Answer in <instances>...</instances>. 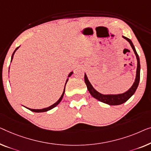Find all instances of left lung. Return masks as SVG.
<instances>
[{
  "label": "left lung",
  "instance_id": "obj_1",
  "mask_svg": "<svg viewBox=\"0 0 151 151\" xmlns=\"http://www.w3.org/2000/svg\"><path fill=\"white\" fill-rule=\"evenodd\" d=\"M123 37L124 39H125L127 41H128L129 43H130L131 46H132V49L134 50V53L135 54V56H136L137 61L136 77H135V82L134 83V84L132 85V86L127 91L123 94H119V95H103V94L99 93V92H97L93 88L90 82H89V80H88V78H87L86 73L84 74V82L86 83L87 89H88V91H89L91 95L93 96L94 98H95L96 99L99 100V101L105 103V104H106L110 105V106L121 105L127 101V100L135 93L137 86H138L139 78H140V63H139V58L138 54H137L136 50L135 49V47L134 44H133L132 41H131L129 39L126 37L123 36Z\"/></svg>",
  "mask_w": 151,
  "mask_h": 151
}]
</instances>
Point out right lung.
<instances>
[{
    "instance_id": "add662e5",
    "label": "right lung",
    "mask_w": 151,
    "mask_h": 151,
    "mask_svg": "<svg viewBox=\"0 0 151 151\" xmlns=\"http://www.w3.org/2000/svg\"><path fill=\"white\" fill-rule=\"evenodd\" d=\"M18 47H17V48H16V50H15V51L14 52V53H13V54H12V60H11V62H12V59H13V58H14V53H15V52H16V50H17V49H18ZM72 73H73V72H71V73L69 74L68 77H70V76L72 75ZM67 81H68V79L67 80V82H66V83H65V85H66L67 82ZM65 86L64 91H63V94H62V95H61V97H60V99H58V101L55 103V104H54L53 105H52L51 106L48 107V108H43V109H40V110H38V109H37V110H35V109H30V108H27V109H28V110H30V111H32V112H47V111H48V110H52V108H54V107H56V106H57V105H58V104H59V103L61 101V100H62L63 97V95H64V93H65Z\"/></svg>"
}]
</instances>
